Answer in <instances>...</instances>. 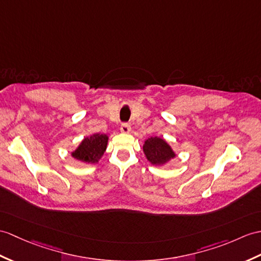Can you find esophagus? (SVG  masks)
I'll return each instance as SVG.
<instances>
[{"mask_svg":"<svg viewBox=\"0 0 261 261\" xmlns=\"http://www.w3.org/2000/svg\"><path fill=\"white\" fill-rule=\"evenodd\" d=\"M120 130H121V132H123V133H129L130 130H131V126H130L129 123H122V124H121Z\"/></svg>","mask_w":261,"mask_h":261,"instance_id":"34e87169","label":"esophagus"}]
</instances>
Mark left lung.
Here are the masks:
<instances>
[{"label":"left lung","instance_id":"8db88e82","mask_svg":"<svg viewBox=\"0 0 261 261\" xmlns=\"http://www.w3.org/2000/svg\"><path fill=\"white\" fill-rule=\"evenodd\" d=\"M143 152L152 165H163V163L168 162L175 156L170 145L163 139L158 137L150 138L148 140H145Z\"/></svg>","mask_w":261,"mask_h":261}]
</instances>
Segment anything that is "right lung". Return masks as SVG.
<instances>
[{
	"mask_svg": "<svg viewBox=\"0 0 261 261\" xmlns=\"http://www.w3.org/2000/svg\"><path fill=\"white\" fill-rule=\"evenodd\" d=\"M108 144V137L106 135H95L84 138L79 148L72 152V156L84 163L98 162L105 153Z\"/></svg>",
	"mask_w": 261,
	"mask_h": 261,
	"instance_id": "right-lung-1",
	"label": "right lung"
}]
</instances>
